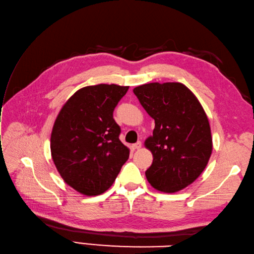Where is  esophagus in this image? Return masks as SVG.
I'll use <instances>...</instances> for the list:
<instances>
[{
	"label": "esophagus",
	"mask_w": 254,
	"mask_h": 254,
	"mask_svg": "<svg viewBox=\"0 0 254 254\" xmlns=\"http://www.w3.org/2000/svg\"><path fill=\"white\" fill-rule=\"evenodd\" d=\"M140 147H141V143H140V141H137V143H135V144L132 145V148H133V149H139Z\"/></svg>",
	"instance_id": "1"
}]
</instances>
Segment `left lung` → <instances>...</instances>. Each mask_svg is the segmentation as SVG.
Here are the masks:
<instances>
[{"label":"left lung","mask_w":254,"mask_h":254,"mask_svg":"<svg viewBox=\"0 0 254 254\" xmlns=\"http://www.w3.org/2000/svg\"><path fill=\"white\" fill-rule=\"evenodd\" d=\"M155 120L145 147L154 157L145 172L159 191L176 192L190 185L207 167L212 154L208 117L193 93L179 82L143 84L133 90Z\"/></svg>","instance_id":"left-lung-1"}]
</instances>
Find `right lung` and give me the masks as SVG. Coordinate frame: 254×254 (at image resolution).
<instances>
[{"instance_id": "add662e5", "label": "right lung", "mask_w": 254, "mask_h": 254, "mask_svg": "<svg viewBox=\"0 0 254 254\" xmlns=\"http://www.w3.org/2000/svg\"><path fill=\"white\" fill-rule=\"evenodd\" d=\"M127 90L117 84L82 87L56 118L51 135L53 161L63 180L82 194L105 192L128 159L113 116Z\"/></svg>"}]
</instances>
